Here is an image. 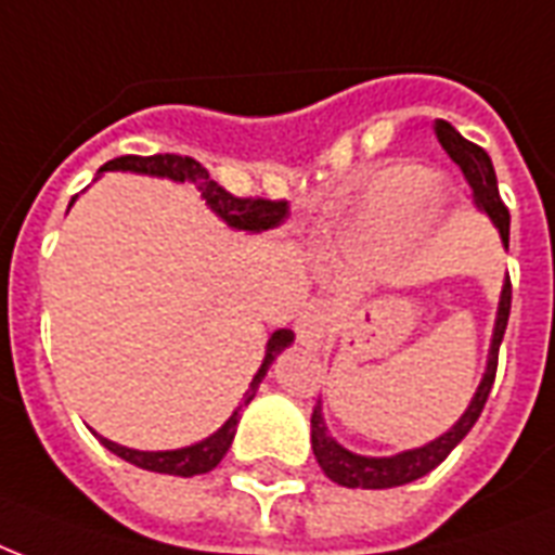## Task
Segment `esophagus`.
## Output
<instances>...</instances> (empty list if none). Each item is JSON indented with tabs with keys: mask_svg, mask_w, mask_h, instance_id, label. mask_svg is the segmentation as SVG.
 Segmentation results:
<instances>
[{
	"mask_svg": "<svg viewBox=\"0 0 555 555\" xmlns=\"http://www.w3.org/2000/svg\"><path fill=\"white\" fill-rule=\"evenodd\" d=\"M300 345L307 347H321L326 338V315L321 307H307L300 312L298 324H295Z\"/></svg>",
	"mask_w": 555,
	"mask_h": 555,
	"instance_id": "esophagus-1",
	"label": "esophagus"
}]
</instances>
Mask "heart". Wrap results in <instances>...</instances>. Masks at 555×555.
I'll return each instance as SVG.
<instances>
[{
  "instance_id": "heart-1",
  "label": "heart",
  "mask_w": 555,
  "mask_h": 555,
  "mask_svg": "<svg viewBox=\"0 0 555 555\" xmlns=\"http://www.w3.org/2000/svg\"><path fill=\"white\" fill-rule=\"evenodd\" d=\"M434 179L416 165H393L382 170L364 193L356 231L367 243L405 237L414 229L423 202L431 196Z\"/></svg>"
}]
</instances>
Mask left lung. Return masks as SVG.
<instances>
[{"mask_svg": "<svg viewBox=\"0 0 555 555\" xmlns=\"http://www.w3.org/2000/svg\"><path fill=\"white\" fill-rule=\"evenodd\" d=\"M434 135L442 144V150L452 156V162L463 170L466 182L472 188V202L480 214H487L492 219V225L501 234V243H504V251L509 248V210L501 202V193H498V179L495 167H492V158L487 156V150L472 144L454 130L449 121L434 124ZM509 304H513V286H509V274L504 278V286H501V298H498V312H495V326H492V341H489V356L487 367H483V376L478 382V390L475 397L469 399V405L461 414V420L442 431L440 437H434L425 446H416V449H405V452L390 454V457H371V454L350 452L347 446L330 434L324 423V408L321 402L312 411V452H315L318 466L324 469V475L338 487L347 489H390L402 487V483H411V480L423 478L431 469H437L457 442L472 431V425L478 423L480 411L487 405L489 390H492V382H495V367H498V347L504 341L506 321H509Z\"/></svg>", "mask_w": 555, "mask_h": 555, "instance_id": "obj_1", "label": "left lung"}]
</instances>
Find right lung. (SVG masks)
I'll use <instances>...</instances> for the list:
<instances>
[{
    "instance_id": "add662e5",
    "label": "right lung",
    "mask_w": 555,
    "mask_h": 555,
    "mask_svg": "<svg viewBox=\"0 0 555 555\" xmlns=\"http://www.w3.org/2000/svg\"><path fill=\"white\" fill-rule=\"evenodd\" d=\"M109 170H121V173H139V176H156V179H170V182H188L193 184L196 191L202 193V199L214 214H217L229 229L246 231V234H260V231L278 229L283 219L289 217V205L286 202H269V199H237L231 196L225 188H219L214 179L208 176V170L191 156H176V153H158V156H121L106 162V165L98 170L101 173H109ZM75 202V199H72ZM72 208V205H68ZM295 341V333L292 330H274L269 341H266L263 362L257 367L255 379L248 385V390L243 393V402L234 408V414L219 425L217 431L205 437L199 442H191V446H182V449H167V452H141V449H127L121 442H113L94 434L98 440L109 449L113 454H118L121 461L139 466V469L147 472H162V475H176V478H193V475H205L217 466L225 452L234 442V434H237L240 411L243 405H248L255 399L260 382L269 373L272 362L286 350V347Z\"/></svg>"
}]
</instances>
